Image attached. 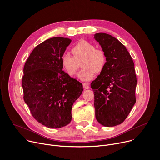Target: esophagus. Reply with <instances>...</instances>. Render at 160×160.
Here are the masks:
<instances>
[{"label":"esophagus","mask_w":160,"mask_h":160,"mask_svg":"<svg viewBox=\"0 0 160 160\" xmlns=\"http://www.w3.org/2000/svg\"><path fill=\"white\" fill-rule=\"evenodd\" d=\"M83 88H85V89H88L90 88L89 85L88 83H83Z\"/></svg>","instance_id":"34e87169"}]
</instances>
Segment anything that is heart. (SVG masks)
<instances>
[{
	"instance_id": "b5f03b06",
	"label": "heart",
	"mask_w": 160,
	"mask_h": 160,
	"mask_svg": "<svg viewBox=\"0 0 160 160\" xmlns=\"http://www.w3.org/2000/svg\"><path fill=\"white\" fill-rule=\"evenodd\" d=\"M73 56L64 53L61 58V64L66 73L74 75L80 67L82 61L83 69L78 73V77L83 82L92 79L96 72L101 73L106 66V57L104 52L96 49L94 45L85 40H80L72 49Z\"/></svg>"
}]
</instances>
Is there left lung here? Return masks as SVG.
<instances>
[{
  "label": "left lung",
  "mask_w": 160,
  "mask_h": 160,
  "mask_svg": "<svg viewBox=\"0 0 160 160\" xmlns=\"http://www.w3.org/2000/svg\"><path fill=\"white\" fill-rule=\"evenodd\" d=\"M94 38L106 57L100 75L91 83L94 94L96 118L105 127L123 123L136 102L137 78L131 56L118 39L98 33Z\"/></svg>",
  "instance_id": "left-lung-1"
}]
</instances>
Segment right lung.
<instances>
[{"label": "right lung", "instance_id": "right-lung-1", "mask_svg": "<svg viewBox=\"0 0 160 160\" xmlns=\"http://www.w3.org/2000/svg\"><path fill=\"white\" fill-rule=\"evenodd\" d=\"M72 40L53 37L31 52L23 68V99L33 118L48 128H59L72 120V109L83 85L62 71L61 56Z\"/></svg>", "mask_w": 160, "mask_h": 160}]
</instances>
